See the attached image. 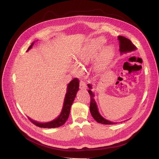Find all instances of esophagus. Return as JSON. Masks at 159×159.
<instances>
[{
  "label": "esophagus",
  "mask_w": 159,
  "mask_h": 159,
  "mask_svg": "<svg viewBox=\"0 0 159 159\" xmlns=\"http://www.w3.org/2000/svg\"><path fill=\"white\" fill-rule=\"evenodd\" d=\"M86 82L84 81H80V88L81 89H86Z\"/></svg>",
  "instance_id": "34e87169"
}]
</instances>
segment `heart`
Returning a JSON list of instances; mask_svg holds the SVG:
<instances>
[{
  "label": "heart",
  "mask_w": 159,
  "mask_h": 159,
  "mask_svg": "<svg viewBox=\"0 0 159 159\" xmlns=\"http://www.w3.org/2000/svg\"><path fill=\"white\" fill-rule=\"evenodd\" d=\"M106 42V40L103 37H98L92 40L89 43L84 46L78 53L76 58L77 64L80 66L83 67L95 59ZM113 54V46H108L102 51L100 56L103 61H109L112 59ZM78 71L77 68H73V72L77 73Z\"/></svg>",
  "instance_id": "obj_1"
}]
</instances>
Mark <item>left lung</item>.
<instances>
[{"mask_svg": "<svg viewBox=\"0 0 159 159\" xmlns=\"http://www.w3.org/2000/svg\"><path fill=\"white\" fill-rule=\"evenodd\" d=\"M118 40L119 42V51L121 54L123 53H127L129 52H132L134 51H135L136 49V47L134 45L132 42L128 39L122 37V36H119ZM88 88H89V90L88 92L89 95H91V103H90V111L91 115L92 116L93 118L98 123L105 124V125H112L117 124V122H113L111 121H110L108 120L105 119L104 117H103L99 113L97 106V103L93 98L94 94L91 91L92 89V85L90 84H88Z\"/></svg>", "mask_w": 159, "mask_h": 159, "instance_id": "1", "label": "left lung"}]
</instances>
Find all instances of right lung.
<instances>
[{"label":"right lung","instance_id":"obj_1","mask_svg":"<svg viewBox=\"0 0 159 159\" xmlns=\"http://www.w3.org/2000/svg\"><path fill=\"white\" fill-rule=\"evenodd\" d=\"M34 42H33L31 44V45L29 47L27 51H28L32 47V46L34 45ZM79 85L80 83L78 78H74L72 81L70 82V83L67 86V92L65 96L62 111L59 116V117H57L54 120L48 122L40 123L31 119L29 117L28 119L34 125L41 128H56L61 127V125H64L69 117L71 106L75 100L77 92L79 90Z\"/></svg>","mask_w":159,"mask_h":159}]
</instances>
